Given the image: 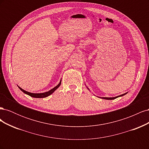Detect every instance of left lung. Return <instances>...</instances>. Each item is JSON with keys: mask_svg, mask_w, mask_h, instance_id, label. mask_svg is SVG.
<instances>
[{"mask_svg": "<svg viewBox=\"0 0 149 149\" xmlns=\"http://www.w3.org/2000/svg\"><path fill=\"white\" fill-rule=\"evenodd\" d=\"M125 94H127V93H125V94H122V95H120V96H116V97H101L102 99H104V100H114V99L118 97H120V96H123L124 95H125Z\"/></svg>", "mask_w": 149, "mask_h": 149, "instance_id": "8db88e82", "label": "left lung"}]
</instances>
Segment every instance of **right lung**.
Wrapping results in <instances>:
<instances>
[{
    "mask_svg": "<svg viewBox=\"0 0 149 149\" xmlns=\"http://www.w3.org/2000/svg\"><path fill=\"white\" fill-rule=\"evenodd\" d=\"M61 81H60V83L58 84L56 87L53 88V89H51V90H49V91H48V92H45V93H29V92H27V91H25V90H24L23 89H22V88H20L19 86V89L21 90L22 91H23L24 93H25V94H28V95H29V96H31V97H36V98H43V97H46L49 96V95H50V94H52L54 91H55L56 89H58V88H59V86H60V84H61Z\"/></svg>",
    "mask_w": 149,
    "mask_h": 149,
    "instance_id": "add662e5",
    "label": "right lung"
}]
</instances>
